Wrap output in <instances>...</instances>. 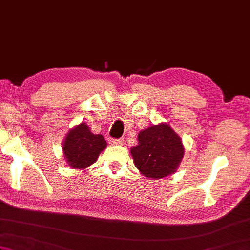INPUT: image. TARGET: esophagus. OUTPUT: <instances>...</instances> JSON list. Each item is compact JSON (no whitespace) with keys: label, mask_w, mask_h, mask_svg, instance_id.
<instances>
[{"label":"esophagus","mask_w":250,"mask_h":250,"mask_svg":"<svg viewBox=\"0 0 250 250\" xmlns=\"http://www.w3.org/2000/svg\"><path fill=\"white\" fill-rule=\"evenodd\" d=\"M108 143L110 145H122L124 144V140L122 139H109Z\"/></svg>","instance_id":"esophagus-1"}]
</instances>
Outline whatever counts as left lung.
<instances>
[{
    "label": "left lung",
    "mask_w": 250,
    "mask_h": 250,
    "mask_svg": "<svg viewBox=\"0 0 250 250\" xmlns=\"http://www.w3.org/2000/svg\"><path fill=\"white\" fill-rule=\"evenodd\" d=\"M137 145L131 147L134 166L148 179H162L174 174L184 157L180 136L167 122L152 125L137 135Z\"/></svg>",
    "instance_id": "8db88e82"
}]
</instances>
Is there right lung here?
Segmentation results:
<instances>
[{"instance_id":"right-lung-1","label":"right lung","mask_w":250,"mask_h":250,"mask_svg":"<svg viewBox=\"0 0 250 250\" xmlns=\"http://www.w3.org/2000/svg\"><path fill=\"white\" fill-rule=\"evenodd\" d=\"M106 147L107 143L103 135L93 134L84 121L68 130L62 143L67 166L76 169L89 167Z\"/></svg>"}]
</instances>
